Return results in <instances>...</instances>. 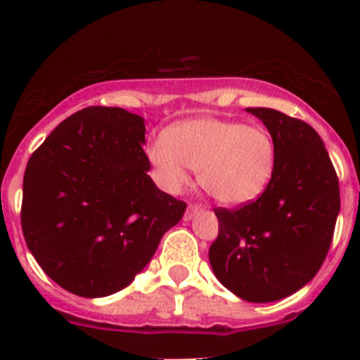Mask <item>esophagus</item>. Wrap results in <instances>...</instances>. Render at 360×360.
Wrapping results in <instances>:
<instances>
[{
    "instance_id": "obj_1",
    "label": "esophagus",
    "mask_w": 360,
    "mask_h": 360,
    "mask_svg": "<svg viewBox=\"0 0 360 360\" xmlns=\"http://www.w3.org/2000/svg\"><path fill=\"white\" fill-rule=\"evenodd\" d=\"M198 212H202V205H198V203H191L189 207H187L186 214H184V218L186 219H191V218H195Z\"/></svg>"
}]
</instances>
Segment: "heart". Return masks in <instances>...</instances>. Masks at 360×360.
Instances as JSON below:
<instances>
[{
  "instance_id": "heart-1",
  "label": "heart",
  "mask_w": 360,
  "mask_h": 360,
  "mask_svg": "<svg viewBox=\"0 0 360 360\" xmlns=\"http://www.w3.org/2000/svg\"><path fill=\"white\" fill-rule=\"evenodd\" d=\"M148 157L171 193L191 182V167L200 171V184L212 198L225 205H243L256 200L270 182L274 142L257 126L196 119L157 136Z\"/></svg>"
}]
</instances>
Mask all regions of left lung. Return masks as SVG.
Instances as JSON below:
<instances>
[{
    "mask_svg": "<svg viewBox=\"0 0 360 360\" xmlns=\"http://www.w3.org/2000/svg\"><path fill=\"white\" fill-rule=\"evenodd\" d=\"M274 142V171L254 202L214 209L212 272L250 303H270L303 288L323 265L341 209L339 178L321 136L304 120L270 108H247Z\"/></svg>",
    "mask_w": 360,
    "mask_h": 360,
    "instance_id": "left-lung-1",
    "label": "left lung"
}]
</instances>
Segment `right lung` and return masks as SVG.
<instances>
[{
    "mask_svg": "<svg viewBox=\"0 0 360 360\" xmlns=\"http://www.w3.org/2000/svg\"><path fill=\"white\" fill-rule=\"evenodd\" d=\"M144 119L90 106L63 120L32 153L21 227L49 278L81 297L128 287L182 219L186 202L148 174Z\"/></svg>",
    "mask_w": 360,
    "mask_h": 360,
    "instance_id": "right-lung-1",
    "label": "right lung"
}]
</instances>
